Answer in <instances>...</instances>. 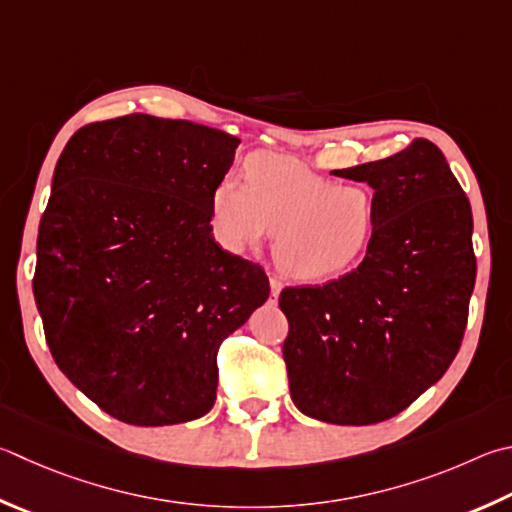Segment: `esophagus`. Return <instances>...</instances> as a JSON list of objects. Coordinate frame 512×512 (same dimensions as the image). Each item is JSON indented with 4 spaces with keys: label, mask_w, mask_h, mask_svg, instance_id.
<instances>
[{
    "label": "esophagus",
    "mask_w": 512,
    "mask_h": 512,
    "mask_svg": "<svg viewBox=\"0 0 512 512\" xmlns=\"http://www.w3.org/2000/svg\"><path fill=\"white\" fill-rule=\"evenodd\" d=\"M282 288H284V284L277 280V277H271V297H273V300H277V297H280Z\"/></svg>",
    "instance_id": "esophagus-1"
}]
</instances>
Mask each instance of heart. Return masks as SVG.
I'll list each match as a JSON object with an SVG mask.
<instances>
[{
  "instance_id": "1",
  "label": "heart",
  "mask_w": 512,
  "mask_h": 512,
  "mask_svg": "<svg viewBox=\"0 0 512 512\" xmlns=\"http://www.w3.org/2000/svg\"><path fill=\"white\" fill-rule=\"evenodd\" d=\"M210 217L232 253L275 232L277 268L297 282H324L365 257L378 230V203L362 185H340L284 156L253 154L246 183L235 174L221 176Z\"/></svg>"
}]
</instances>
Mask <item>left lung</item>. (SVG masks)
I'll return each instance as SVG.
<instances>
[{
    "label": "left lung",
    "mask_w": 512,
    "mask_h": 512,
    "mask_svg": "<svg viewBox=\"0 0 512 512\" xmlns=\"http://www.w3.org/2000/svg\"><path fill=\"white\" fill-rule=\"evenodd\" d=\"M333 174L374 190L376 237L340 280L284 288L282 351L297 410L333 425H371L412 405L457 356L477 277L472 210L425 138Z\"/></svg>",
    "instance_id": "1"
}]
</instances>
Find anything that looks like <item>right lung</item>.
<instances>
[{
	"instance_id": "1",
	"label": "right lung",
	"mask_w": 512,
	"mask_h": 512,
	"mask_svg": "<svg viewBox=\"0 0 512 512\" xmlns=\"http://www.w3.org/2000/svg\"><path fill=\"white\" fill-rule=\"evenodd\" d=\"M239 138L132 114L78 129L37 230L33 295L55 365L129 425L188 423L217 401V349L271 293L221 248L210 197Z\"/></svg>"
}]
</instances>
